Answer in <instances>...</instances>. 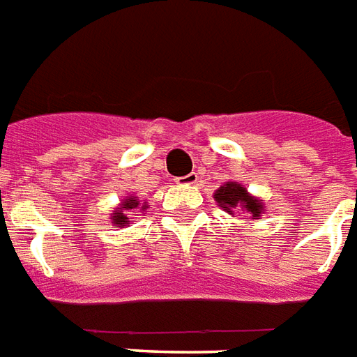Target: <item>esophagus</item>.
Here are the masks:
<instances>
[{
    "label": "esophagus",
    "mask_w": 357,
    "mask_h": 357,
    "mask_svg": "<svg viewBox=\"0 0 357 357\" xmlns=\"http://www.w3.org/2000/svg\"><path fill=\"white\" fill-rule=\"evenodd\" d=\"M176 181L181 185H195L198 181V176L195 172H190V174H187V176H181V178H178Z\"/></svg>",
    "instance_id": "34e87169"
}]
</instances>
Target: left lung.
<instances>
[{
	"mask_svg": "<svg viewBox=\"0 0 357 357\" xmlns=\"http://www.w3.org/2000/svg\"><path fill=\"white\" fill-rule=\"evenodd\" d=\"M215 202L219 204V208L225 209L228 215L243 213L251 215V219H260L266 213V206L258 197H252L249 190L245 189V185L238 181H227L213 192Z\"/></svg>",
	"mask_w": 357,
	"mask_h": 357,
	"instance_id": "left-lung-1",
	"label": "left lung"
}]
</instances>
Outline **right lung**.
Listing matches in <instances>:
<instances>
[{
    "instance_id": "right-lung-1",
    "label": "right lung",
    "mask_w": 357,
    "mask_h": 357,
    "mask_svg": "<svg viewBox=\"0 0 357 357\" xmlns=\"http://www.w3.org/2000/svg\"><path fill=\"white\" fill-rule=\"evenodd\" d=\"M136 209L146 211V209H148V202H140V198L135 197V195H127V197L118 204V208H114V213H110L112 225H116V227L119 228L129 227L130 221L129 217H127V211L136 213Z\"/></svg>"
}]
</instances>
